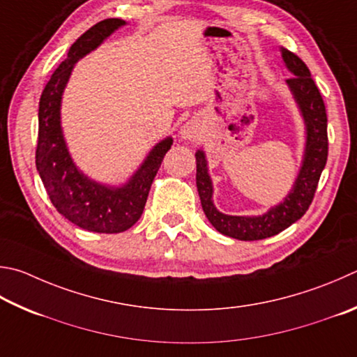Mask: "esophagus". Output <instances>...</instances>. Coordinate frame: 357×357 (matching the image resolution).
Returning a JSON list of instances; mask_svg holds the SVG:
<instances>
[{
  "label": "esophagus",
  "instance_id": "1",
  "mask_svg": "<svg viewBox=\"0 0 357 357\" xmlns=\"http://www.w3.org/2000/svg\"><path fill=\"white\" fill-rule=\"evenodd\" d=\"M203 134H204L203 123H201L198 119H192L181 126L179 137L185 142H197L203 137Z\"/></svg>",
  "mask_w": 357,
  "mask_h": 357
}]
</instances>
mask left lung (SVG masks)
<instances>
[{
    "instance_id": "left-lung-1",
    "label": "left lung",
    "mask_w": 357,
    "mask_h": 357,
    "mask_svg": "<svg viewBox=\"0 0 357 357\" xmlns=\"http://www.w3.org/2000/svg\"><path fill=\"white\" fill-rule=\"evenodd\" d=\"M284 66L291 73L286 81L295 105L306 129V142L300 170L281 203L270 207L262 215H228L220 212L213 204V184L209 174L206 153L198 150L197 158V189L201 206L207 220L220 234L237 241H262L280 234L291 223L300 220L312 203L320 174L328 159V119L326 109L310 71L300 57L281 48Z\"/></svg>"
}]
</instances>
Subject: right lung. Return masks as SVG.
<instances>
[{"instance_id": "obj_1", "label": "right lung", "mask_w": 357, "mask_h": 357, "mask_svg": "<svg viewBox=\"0 0 357 357\" xmlns=\"http://www.w3.org/2000/svg\"><path fill=\"white\" fill-rule=\"evenodd\" d=\"M126 24L121 18H107L84 32L70 47L67 59L51 76L38 102L36 167L45 190L57 212L71 223L102 234L126 231L140 218L153 179L165 153L173 145L170 135L158 142L137 170L120 185L102 184L89 178L70 154L63 137L61 107L71 71L77 61L92 53L116 29Z\"/></svg>"}]
</instances>
